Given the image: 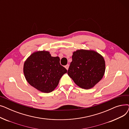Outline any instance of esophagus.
Here are the masks:
<instances>
[{
	"label": "esophagus",
	"instance_id": "1",
	"mask_svg": "<svg viewBox=\"0 0 129 129\" xmlns=\"http://www.w3.org/2000/svg\"><path fill=\"white\" fill-rule=\"evenodd\" d=\"M69 66H70V65H69V64H67L65 66V68L66 69V70H69Z\"/></svg>",
	"mask_w": 129,
	"mask_h": 129
}]
</instances>
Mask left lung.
Listing matches in <instances>:
<instances>
[{
  "label": "left lung",
  "instance_id": "left-lung-1",
  "mask_svg": "<svg viewBox=\"0 0 129 129\" xmlns=\"http://www.w3.org/2000/svg\"><path fill=\"white\" fill-rule=\"evenodd\" d=\"M105 68L102 55L93 50L81 49L73 52L67 74L78 86L89 89L103 78Z\"/></svg>",
  "mask_w": 129,
  "mask_h": 129
}]
</instances>
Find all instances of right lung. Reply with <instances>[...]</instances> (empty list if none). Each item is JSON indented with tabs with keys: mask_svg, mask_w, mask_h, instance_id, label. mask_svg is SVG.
I'll list each match as a JSON object with an SVG mask.
<instances>
[{
	"mask_svg": "<svg viewBox=\"0 0 129 129\" xmlns=\"http://www.w3.org/2000/svg\"><path fill=\"white\" fill-rule=\"evenodd\" d=\"M59 57L51 56L45 51L33 53L26 59L23 73L28 83L37 90L45 93L53 91L59 80L67 71L59 63Z\"/></svg>",
	"mask_w": 129,
	"mask_h": 129,
	"instance_id": "right-lung-1",
	"label": "right lung"
}]
</instances>
